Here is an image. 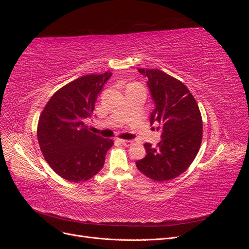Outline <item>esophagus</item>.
Here are the masks:
<instances>
[{
    "label": "esophagus",
    "mask_w": 249,
    "mask_h": 249,
    "mask_svg": "<svg viewBox=\"0 0 249 249\" xmlns=\"http://www.w3.org/2000/svg\"><path fill=\"white\" fill-rule=\"evenodd\" d=\"M122 142V144H124V146H130L133 144V141L132 140H119Z\"/></svg>",
    "instance_id": "obj_1"
}]
</instances>
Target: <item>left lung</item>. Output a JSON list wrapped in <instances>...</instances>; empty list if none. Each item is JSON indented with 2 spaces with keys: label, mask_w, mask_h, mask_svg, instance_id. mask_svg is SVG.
<instances>
[{
  "label": "left lung",
  "mask_w": 249,
  "mask_h": 249,
  "mask_svg": "<svg viewBox=\"0 0 249 249\" xmlns=\"http://www.w3.org/2000/svg\"><path fill=\"white\" fill-rule=\"evenodd\" d=\"M147 78L155 105L150 125L159 124L156 147L144 143L146 156L136 162L139 171L158 182L182 175L196 157L202 138V120L196 101L182 82L159 70L139 69Z\"/></svg>",
  "instance_id": "left-lung-1"
}]
</instances>
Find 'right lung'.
Masks as SVG:
<instances>
[{
  "mask_svg": "<svg viewBox=\"0 0 249 249\" xmlns=\"http://www.w3.org/2000/svg\"><path fill=\"white\" fill-rule=\"evenodd\" d=\"M111 77L112 72L106 71L69 83L51 97L39 117L37 138L44 159L70 182H84L95 176L113 145V140L92 133L85 124Z\"/></svg>",
  "mask_w": 249,
  "mask_h": 249,
  "instance_id": "obj_1",
  "label": "right lung"
}]
</instances>
